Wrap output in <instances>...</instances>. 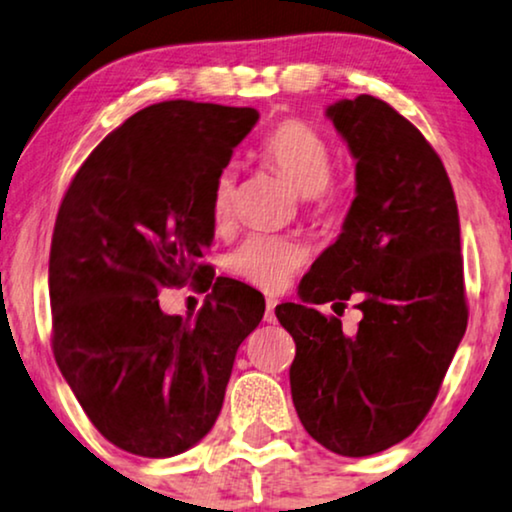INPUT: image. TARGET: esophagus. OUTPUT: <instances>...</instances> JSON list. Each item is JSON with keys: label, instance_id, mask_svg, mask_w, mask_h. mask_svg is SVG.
Masks as SVG:
<instances>
[{"label": "esophagus", "instance_id": "esophagus-1", "mask_svg": "<svg viewBox=\"0 0 512 512\" xmlns=\"http://www.w3.org/2000/svg\"><path fill=\"white\" fill-rule=\"evenodd\" d=\"M275 307H277V300L275 298L265 300V321H268V324H275V321H277Z\"/></svg>", "mask_w": 512, "mask_h": 512}]
</instances>
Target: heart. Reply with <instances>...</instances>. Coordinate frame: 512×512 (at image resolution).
Here are the masks:
<instances>
[{
    "label": "heart",
    "instance_id": "heart-1",
    "mask_svg": "<svg viewBox=\"0 0 512 512\" xmlns=\"http://www.w3.org/2000/svg\"><path fill=\"white\" fill-rule=\"evenodd\" d=\"M263 156L298 188L317 202L333 205L342 198V186L331 179V146L312 125L303 121H284L265 137ZM235 167L226 165L216 174L212 188V216L226 223L235 205ZM307 261L305 244L284 235L254 233L228 254V270L244 282L265 291H279L289 284L300 265Z\"/></svg>",
    "mask_w": 512,
    "mask_h": 512
}]
</instances>
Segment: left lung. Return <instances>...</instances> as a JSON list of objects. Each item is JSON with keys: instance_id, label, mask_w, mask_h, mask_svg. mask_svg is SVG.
I'll use <instances>...</instances> for the list:
<instances>
[{"instance_id": "left-lung-1", "label": "left lung", "mask_w": 512, "mask_h": 512, "mask_svg": "<svg viewBox=\"0 0 512 512\" xmlns=\"http://www.w3.org/2000/svg\"><path fill=\"white\" fill-rule=\"evenodd\" d=\"M356 160L342 233L275 314L296 342L291 396L310 436L342 457L401 443L436 401L468 324L459 212L443 160L373 95L326 109ZM354 299V336L317 304Z\"/></svg>"}]
</instances>
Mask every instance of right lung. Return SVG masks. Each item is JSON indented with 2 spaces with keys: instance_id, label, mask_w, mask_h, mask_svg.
Wrapping results in <instances>:
<instances>
[{
  "instance_id": "add662e5",
  "label": "right lung",
  "mask_w": 512,
  "mask_h": 512,
  "mask_svg": "<svg viewBox=\"0 0 512 512\" xmlns=\"http://www.w3.org/2000/svg\"><path fill=\"white\" fill-rule=\"evenodd\" d=\"M256 121L251 107L151 104L95 146L62 198L48 261L55 363L125 452L165 459L205 438L263 319L261 293L202 263L216 174ZM186 281L213 293L195 318H170L157 291Z\"/></svg>"
}]
</instances>
